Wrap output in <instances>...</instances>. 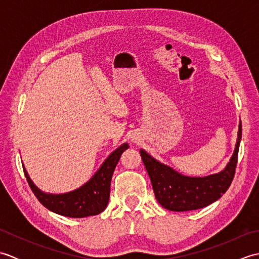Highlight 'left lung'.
Instances as JSON below:
<instances>
[{
    "label": "left lung",
    "mask_w": 259,
    "mask_h": 259,
    "mask_svg": "<svg viewBox=\"0 0 259 259\" xmlns=\"http://www.w3.org/2000/svg\"><path fill=\"white\" fill-rule=\"evenodd\" d=\"M241 140V122L239 120L235 150L226 167L219 172L191 177L178 172L140 149V156L149 175L152 189L158 202L171 211H188L206 207L221 198L232 184L238 149Z\"/></svg>",
    "instance_id": "obj_1"
}]
</instances>
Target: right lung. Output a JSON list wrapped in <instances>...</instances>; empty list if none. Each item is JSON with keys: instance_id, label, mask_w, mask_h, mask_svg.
<instances>
[{"instance_id": "obj_1", "label": "right lung", "mask_w": 259, "mask_h": 259, "mask_svg": "<svg viewBox=\"0 0 259 259\" xmlns=\"http://www.w3.org/2000/svg\"><path fill=\"white\" fill-rule=\"evenodd\" d=\"M128 148L129 145L126 142L118 147L110 153L100 168L85 184L64 194H50L42 191L33 183L23 163L22 166L32 191L43 206L61 216L83 218L95 216L106 209L109 202L110 185L113 171L122 152Z\"/></svg>"}]
</instances>
